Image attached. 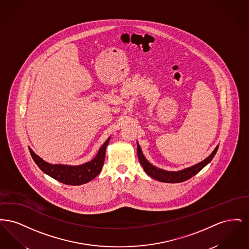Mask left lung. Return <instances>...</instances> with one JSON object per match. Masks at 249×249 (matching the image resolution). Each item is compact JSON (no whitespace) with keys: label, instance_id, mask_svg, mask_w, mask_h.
<instances>
[{"label":"left lung","instance_id":"8db88e82","mask_svg":"<svg viewBox=\"0 0 249 249\" xmlns=\"http://www.w3.org/2000/svg\"><path fill=\"white\" fill-rule=\"evenodd\" d=\"M217 149H218V145H216V147L213 149V152L209 155L205 160H203L202 161L195 164V165L190 166L189 168H186L184 170L178 171V172H172V171H165V170L160 169L156 166L152 165L149 161H147L142 154V149H141L139 143L137 142V155H138L139 161H140L141 165L142 166L144 172L150 178H154L158 181L164 182V183H180V182H184L192 177H194L201 171L202 168H204L213 160Z\"/></svg>","mask_w":249,"mask_h":249}]
</instances>
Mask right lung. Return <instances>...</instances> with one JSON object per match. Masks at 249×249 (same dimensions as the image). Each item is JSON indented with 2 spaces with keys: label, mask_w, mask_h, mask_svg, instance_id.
Here are the masks:
<instances>
[{
  "label": "right lung",
  "mask_w": 249,
  "mask_h": 249,
  "mask_svg": "<svg viewBox=\"0 0 249 249\" xmlns=\"http://www.w3.org/2000/svg\"><path fill=\"white\" fill-rule=\"evenodd\" d=\"M109 141L110 137L101 146L92 160L77 166L50 164L37 156L30 147L29 150L35 162L42 170V172L55 180H58L60 183L71 186H78L91 181L100 174L105 162L106 150Z\"/></svg>",
  "instance_id": "obj_1"
}]
</instances>
